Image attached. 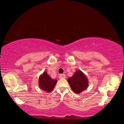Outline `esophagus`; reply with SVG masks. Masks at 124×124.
Wrapping results in <instances>:
<instances>
[{"label":"esophagus","instance_id":"34e87169","mask_svg":"<svg viewBox=\"0 0 124 124\" xmlns=\"http://www.w3.org/2000/svg\"><path fill=\"white\" fill-rule=\"evenodd\" d=\"M59 78L60 79H62V78H66V76H65V74H60L59 76Z\"/></svg>","mask_w":124,"mask_h":124}]
</instances>
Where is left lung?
<instances>
[{
  "label": "left lung",
  "mask_w": 124,
  "mask_h": 124,
  "mask_svg": "<svg viewBox=\"0 0 124 124\" xmlns=\"http://www.w3.org/2000/svg\"><path fill=\"white\" fill-rule=\"evenodd\" d=\"M68 82L75 93L83 92L88 86V80L86 76L80 70H77L71 78L68 79Z\"/></svg>",
  "instance_id": "8db88e82"
}]
</instances>
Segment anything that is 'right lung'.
<instances>
[{"label": "right lung", "instance_id": "1", "mask_svg": "<svg viewBox=\"0 0 124 124\" xmlns=\"http://www.w3.org/2000/svg\"><path fill=\"white\" fill-rule=\"evenodd\" d=\"M57 80H54L48 75L46 72H44L42 75H41L39 78V86L41 89L46 91V92H51L53 90L54 87Z\"/></svg>", "mask_w": 124, "mask_h": 124}]
</instances>
